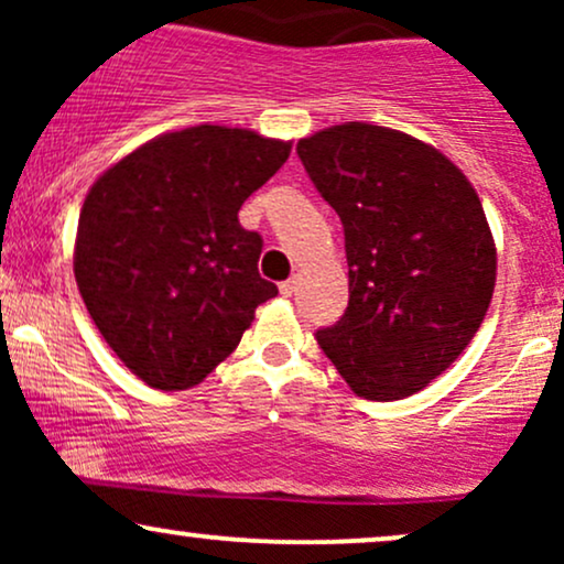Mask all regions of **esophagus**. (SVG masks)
I'll return each mask as SVG.
<instances>
[{
    "label": "esophagus",
    "instance_id": "34e87169",
    "mask_svg": "<svg viewBox=\"0 0 564 564\" xmlns=\"http://www.w3.org/2000/svg\"><path fill=\"white\" fill-rule=\"evenodd\" d=\"M294 289H296V278H289V281L281 283V294H283V296L294 294Z\"/></svg>",
    "mask_w": 564,
    "mask_h": 564
}]
</instances>
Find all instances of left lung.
Instances as JSON below:
<instances>
[{
    "instance_id": "left-lung-1",
    "label": "left lung",
    "mask_w": 564,
    "mask_h": 564,
    "mask_svg": "<svg viewBox=\"0 0 564 564\" xmlns=\"http://www.w3.org/2000/svg\"><path fill=\"white\" fill-rule=\"evenodd\" d=\"M345 228L349 304L315 339L355 394L403 400L448 368L488 313L496 246L475 187L426 142L349 121L296 142Z\"/></svg>"
}]
</instances>
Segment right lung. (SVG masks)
I'll return each instance as SVG.
<instances>
[{
	"mask_svg": "<svg viewBox=\"0 0 564 564\" xmlns=\"http://www.w3.org/2000/svg\"><path fill=\"white\" fill-rule=\"evenodd\" d=\"M291 142L200 124L145 142L89 187L74 275L97 332L148 387L187 390L238 347L278 294L262 236L238 209Z\"/></svg>",
	"mask_w": 564,
	"mask_h": 564,
	"instance_id": "1",
	"label": "right lung"
}]
</instances>
